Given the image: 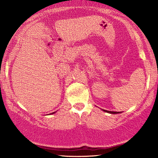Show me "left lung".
<instances>
[{
  "label": "left lung",
  "instance_id": "8db88e82",
  "mask_svg": "<svg viewBox=\"0 0 158 158\" xmlns=\"http://www.w3.org/2000/svg\"><path fill=\"white\" fill-rule=\"evenodd\" d=\"M105 112H107V113H110V114H119L120 112H117V111H109V110H103Z\"/></svg>",
  "mask_w": 158,
  "mask_h": 158
}]
</instances>
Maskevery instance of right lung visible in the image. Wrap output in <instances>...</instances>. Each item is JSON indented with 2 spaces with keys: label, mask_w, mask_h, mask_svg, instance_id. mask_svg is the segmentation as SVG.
Listing matches in <instances>:
<instances>
[{
  "label": "right lung",
  "mask_w": 158,
  "mask_h": 158,
  "mask_svg": "<svg viewBox=\"0 0 158 158\" xmlns=\"http://www.w3.org/2000/svg\"><path fill=\"white\" fill-rule=\"evenodd\" d=\"M54 113H55V112H53V113H52V114H54Z\"/></svg>",
  "instance_id": "add662e5"
}]
</instances>
